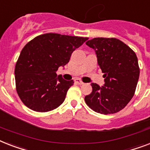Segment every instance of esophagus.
<instances>
[{
  "mask_svg": "<svg viewBox=\"0 0 150 150\" xmlns=\"http://www.w3.org/2000/svg\"><path fill=\"white\" fill-rule=\"evenodd\" d=\"M75 82L76 84H79V85H83L84 84V82L82 81H81V80H80V79H75Z\"/></svg>",
  "mask_w": 150,
  "mask_h": 150,
  "instance_id": "1",
  "label": "esophagus"
}]
</instances>
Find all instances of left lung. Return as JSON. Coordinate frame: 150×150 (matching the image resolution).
Masks as SVG:
<instances>
[{
	"mask_svg": "<svg viewBox=\"0 0 150 150\" xmlns=\"http://www.w3.org/2000/svg\"><path fill=\"white\" fill-rule=\"evenodd\" d=\"M95 50L105 84L92 83V92L85 97L90 109L101 114L116 113L124 109L135 94L139 77L136 54L126 44L111 38H95L86 42Z\"/></svg>",
	"mask_w": 150,
	"mask_h": 150,
	"instance_id": "obj_1",
	"label": "left lung"
}]
</instances>
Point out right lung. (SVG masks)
I'll return each instance as SVG.
<instances>
[{
	"mask_svg": "<svg viewBox=\"0 0 150 150\" xmlns=\"http://www.w3.org/2000/svg\"><path fill=\"white\" fill-rule=\"evenodd\" d=\"M88 38L47 33L30 41L16 63V90L28 108L39 112H49L62 104L74 83L56 71L69 62L74 51Z\"/></svg>",
	"mask_w": 150,
	"mask_h": 150,
	"instance_id": "add662e5",
	"label": "right lung"
}]
</instances>
